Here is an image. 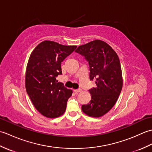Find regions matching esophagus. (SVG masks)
Returning <instances> with one entry per match:
<instances>
[{"label":"esophagus","mask_w":152,"mask_h":152,"mask_svg":"<svg viewBox=\"0 0 152 152\" xmlns=\"http://www.w3.org/2000/svg\"><path fill=\"white\" fill-rule=\"evenodd\" d=\"M80 91H82V89H75L74 90V92H75L76 93H78Z\"/></svg>","instance_id":"obj_1"}]
</instances>
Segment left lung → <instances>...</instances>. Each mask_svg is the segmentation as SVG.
Masks as SVG:
<instances>
[{
    "label": "left lung",
    "instance_id": "obj_1",
    "mask_svg": "<svg viewBox=\"0 0 152 152\" xmlns=\"http://www.w3.org/2000/svg\"><path fill=\"white\" fill-rule=\"evenodd\" d=\"M88 61L90 80L95 88L89 90L91 100L82 105L86 114L99 118L114 106L123 86L121 68L118 55L108 44L99 40L79 46L75 51Z\"/></svg>",
    "mask_w": 152,
    "mask_h": 152
}]
</instances>
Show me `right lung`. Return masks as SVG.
I'll return each mask as SVG.
<instances>
[{"mask_svg":"<svg viewBox=\"0 0 152 152\" xmlns=\"http://www.w3.org/2000/svg\"><path fill=\"white\" fill-rule=\"evenodd\" d=\"M76 47L46 40L31 54L25 76L26 91L34 107L45 117L57 118L65 112L72 91L56 78L62 74L61 62Z\"/></svg>","mask_w":152,"mask_h":152,"instance_id":"1","label":"right lung"}]
</instances>
